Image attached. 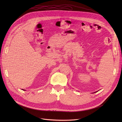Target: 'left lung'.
<instances>
[{"label":"left lung","instance_id":"1","mask_svg":"<svg viewBox=\"0 0 122 122\" xmlns=\"http://www.w3.org/2000/svg\"><path fill=\"white\" fill-rule=\"evenodd\" d=\"M94 92V93H96V92Z\"/></svg>","mask_w":122,"mask_h":122}]
</instances>
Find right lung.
<instances>
[{"label":"right lung","instance_id":"right-lung-1","mask_svg":"<svg viewBox=\"0 0 122 122\" xmlns=\"http://www.w3.org/2000/svg\"><path fill=\"white\" fill-rule=\"evenodd\" d=\"M22 90H23V89H22Z\"/></svg>","mask_w":122,"mask_h":122}]
</instances>
